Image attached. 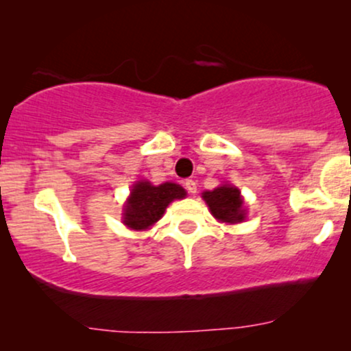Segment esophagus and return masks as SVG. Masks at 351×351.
Masks as SVG:
<instances>
[{
  "mask_svg": "<svg viewBox=\"0 0 351 351\" xmlns=\"http://www.w3.org/2000/svg\"><path fill=\"white\" fill-rule=\"evenodd\" d=\"M184 188L188 189L189 195H196V191H198V186H196V181L195 180H186V181H184Z\"/></svg>",
  "mask_w": 351,
  "mask_h": 351,
  "instance_id": "obj_1",
  "label": "esophagus"
}]
</instances>
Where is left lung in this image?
<instances>
[{
	"label": "left lung",
	"mask_w": 351,
	"mask_h": 351,
	"mask_svg": "<svg viewBox=\"0 0 351 351\" xmlns=\"http://www.w3.org/2000/svg\"><path fill=\"white\" fill-rule=\"evenodd\" d=\"M203 199L206 201L211 215L221 223H243L245 219V206L241 191L231 184H223L213 191H204Z\"/></svg>",
	"instance_id": "obj_1"
}]
</instances>
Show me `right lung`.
I'll list each match as a JSON object with an SVG mask.
<instances>
[{"label": "right lung", "mask_w": 351, "mask_h": 351, "mask_svg": "<svg viewBox=\"0 0 351 351\" xmlns=\"http://www.w3.org/2000/svg\"><path fill=\"white\" fill-rule=\"evenodd\" d=\"M186 191L176 183H162L153 186L150 181H136L123 206V224L135 231L148 229L175 199H183Z\"/></svg>", "instance_id": "add662e5"}]
</instances>
